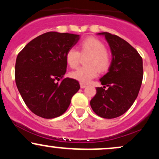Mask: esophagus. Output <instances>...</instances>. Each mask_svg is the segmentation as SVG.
<instances>
[{"label":"esophagus","instance_id":"esophagus-1","mask_svg":"<svg viewBox=\"0 0 159 159\" xmlns=\"http://www.w3.org/2000/svg\"><path fill=\"white\" fill-rule=\"evenodd\" d=\"M80 87H81V89H83V88H85L86 87V85L85 84H80Z\"/></svg>","mask_w":159,"mask_h":159}]
</instances>
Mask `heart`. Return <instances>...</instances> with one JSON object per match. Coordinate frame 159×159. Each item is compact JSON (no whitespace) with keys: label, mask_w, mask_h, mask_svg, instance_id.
<instances>
[{"label":"heart","mask_w":159,"mask_h":159,"mask_svg":"<svg viewBox=\"0 0 159 159\" xmlns=\"http://www.w3.org/2000/svg\"><path fill=\"white\" fill-rule=\"evenodd\" d=\"M81 54H90L87 58V66H82L70 72V76L81 84H87L96 78L98 69L105 72L111 64V57L106 52V46L102 41L95 37H87L80 44ZM81 54L77 49L70 48L66 53L65 59L67 65L75 68L79 63Z\"/></svg>","instance_id":"obj_1"}]
</instances>
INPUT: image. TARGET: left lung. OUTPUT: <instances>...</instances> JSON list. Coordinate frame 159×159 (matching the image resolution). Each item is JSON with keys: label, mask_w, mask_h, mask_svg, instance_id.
<instances>
[{"label": "left lung", "mask_w": 159, "mask_h": 159, "mask_svg": "<svg viewBox=\"0 0 159 159\" xmlns=\"http://www.w3.org/2000/svg\"><path fill=\"white\" fill-rule=\"evenodd\" d=\"M98 35L105 36L112 61L108 72L100 78L104 87H96L90 106L98 116L113 119L126 112L138 97L143 75V60L135 48L119 36L107 32Z\"/></svg>", "instance_id": "8db88e82"}]
</instances>
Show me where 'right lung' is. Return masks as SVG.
<instances>
[{
    "label": "right lung",
    "instance_id": "obj_1",
    "mask_svg": "<svg viewBox=\"0 0 159 159\" xmlns=\"http://www.w3.org/2000/svg\"><path fill=\"white\" fill-rule=\"evenodd\" d=\"M80 39L77 34L48 32L34 39L18 54L16 84L26 105L45 119L65 113L80 89L78 81L63 78L66 72V53ZM61 79L62 81L58 83Z\"/></svg>",
    "mask_w": 159,
    "mask_h": 159
}]
</instances>
